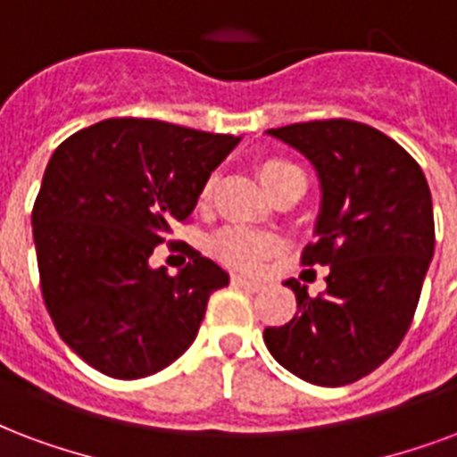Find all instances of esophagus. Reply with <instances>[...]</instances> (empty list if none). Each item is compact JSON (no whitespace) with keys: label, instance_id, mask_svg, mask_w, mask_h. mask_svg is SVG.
I'll list each match as a JSON object with an SVG mask.
<instances>
[{"label":"esophagus","instance_id":"obj_1","mask_svg":"<svg viewBox=\"0 0 457 457\" xmlns=\"http://www.w3.org/2000/svg\"><path fill=\"white\" fill-rule=\"evenodd\" d=\"M233 287H241V289H250V291H257L262 284L253 277H245V274H233Z\"/></svg>","mask_w":457,"mask_h":457}]
</instances>
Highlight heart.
Masks as SVG:
<instances>
[{"mask_svg": "<svg viewBox=\"0 0 457 457\" xmlns=\"http://www.w3.org/2000/svg\"><path fill=\"white\" fill-rule=\"evenodd\" d=\"M257 178L265 185V190L274 195L294 180H303V173L287 159H265L257 163ZM212 248L226 265L255 270L279 250V241L274 236L250 231V228H226L216 236Z\"/></svg>", "mask_w": 457, "mask_h": 457, "instance_id": "1", "label": "heart"}]
</instances>
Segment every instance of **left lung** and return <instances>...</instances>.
<instances>
[{
  "label": "left lung",
  "instance_id": "1",
  "mask_svg": "<svg viewBox=\"0 0 457 457\" xmlns=\"http://www.w3.org/2000/svg\"><path fill=\"white\" fill-rule=\"evenodd\" d=\"M318 170L322 207L301 253L303 265H330L328 289L308 296L296 279V315L265 328L270 354L298 378L337 387L376 371L407 335L434 255V209L420 163L354 120L277 127Z\"/></svg>",
  "mask_w": 457,
  "mask_h": 457
}]
</instances>
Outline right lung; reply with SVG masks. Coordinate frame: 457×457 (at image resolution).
<instances>
[{"mask_svg": "<svg viewBox=\"0 0 457 457\" xmlns=\"http://www.w3.org/2000/svg\"><path fill=\"white\" fill-rule=\"evenodd\" d=\"M236 144L161 120L111 118L54 149L30 214L40 291L60 337L96 371L144 378L195 342L228 274L168 238ZM161 242L191 257L178 278L150 267Z\"/></svg>", "mask_w": 457, "mask_h": 457, "instance_id": "obj_1", "label": "right lung"}]
</instances>
